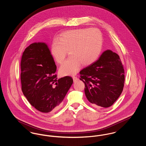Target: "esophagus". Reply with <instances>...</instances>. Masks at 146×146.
<instances>
[{
    "label": "esophagus",
    "mask_w": 146,
    "mask_h": 146,
    "mask_svg": "<svg viewBox=\"0 0 146 146\" xmlns=\"http://www.w3.org/2000/svg\"><path fill=\"white\" fill-rule=\"evenodd\" d=\"M73 79L74 82H76V81H78V78L76 77V76H73Z\"/></svg>",
    "instance_id": "obj_1"
}]
</instances>
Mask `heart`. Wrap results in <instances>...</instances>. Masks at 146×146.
<instances>
[{"instance_id":"heart-1","label":"heart","mask_w":146,"mask_h":146,"mask_svg":"<svg viewBox=\"0 0 146 146\" xmlns=\"http://www.w3.org/2000/svg\"><path fill=\"white\" fill-rule=\"evenodd\" d=\"M101 32L96 28H81L63 32L51 45V54L56 61L61 63L70 50L71 57L60 68L62 76L73 75L84 66L90 65L98 57L102 48Z\"/></svg>"}]
</instances>
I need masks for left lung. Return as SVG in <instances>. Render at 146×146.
<instances>
[{
    "instance_id": "obj_1",
    "label": "left lung",
    "mask_w": 146,
    "mask_h": 146,
    "mask_svg": "<svg viewBox=\"0 0 146 146\" xmlns=\"http://www.w3.org/2000/svg\"><path fill=\"white\" fill-rule=\"evenodd\" d=\"M80 74V80L85 84V96L95 107L111 106L123 90L124 68L119 55L110 50L104 51Z\"/></svg>"
}]
</instances>
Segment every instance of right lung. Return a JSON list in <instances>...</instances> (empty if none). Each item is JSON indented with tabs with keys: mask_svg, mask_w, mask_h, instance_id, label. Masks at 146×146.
<instances>
[{
	"mask_svg": "<svg viewBox=\"0 0 146 146\" xmlns=\"http://www.w3.org/2000/svg\"><path fill=\"white\" fill-rule=\"evenodd\" d=\"M21 70L22 91L30 104L42 113L57 110L73 80L69 76L57 79L55 63L46 43L34 42L26 48Z\"/></svg>",
	"mask_w": 146,
	"mask_h": 146,
	"instance_id": "right-lung-1",
	"label": "right lung"
}]
</instances>
